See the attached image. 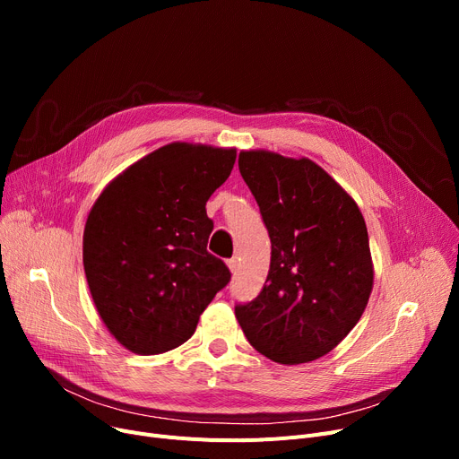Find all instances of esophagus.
Returning a JSON list of instances; mask_svg holds the SVG:
<instances>
[{
  "instance_id": "obj_1",
  "label": "esophagus",
  "mask_w": 459,
  "mask_h": 459,
  "mask_svg": "<svg viewBox=\"0 0 459 459\" xmlns=\"http://www.w3.org/2000/svg\"><path fill=\"white\" fill-rule=\"evenodd\" d=\"M227 266H229V270H230L232 273H238V270H239V260L234 256V258L227 260Z\"/></svg>"
}]
</instances>
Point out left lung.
Wrapping results in <instances>:
<instances>
[{
  "instance_id": "8db88e82",
  "label": "left lung",
  "mask_w": 459,
  "mask_h": 459,
  "mask_svg": "<svg viewBox=\"0 0 459 459\" xmlns=\"http://www.w3.org/2000/svg\"><path fill=\"white\" fill-rule=\"evenodd\" d=\"M239 173L272 239L262 292L236 305L249 344L281 365L329 353L363 316L374 286L365 217L308 158L242 151Z\"/></svg>"
}]
</instances>
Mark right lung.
<instances>
[{"instance_id": "right-lung-1", "label": "right lung", "mask_w": 459, "mask_h": 459, "mask_svg": "<svg viewBox=\"0 0 459 459\" xmlns=\"http://www.w3.org/2000/svg\"><path fill=\"white\" fill-rule=\"evenodd\" d=\"M234 161L236 149L169 143L94 201L83 230L85 277L102 322L126 350L178 348L230 281L225 262L206 251V201Z\"/></svg>"}]
</instances>
